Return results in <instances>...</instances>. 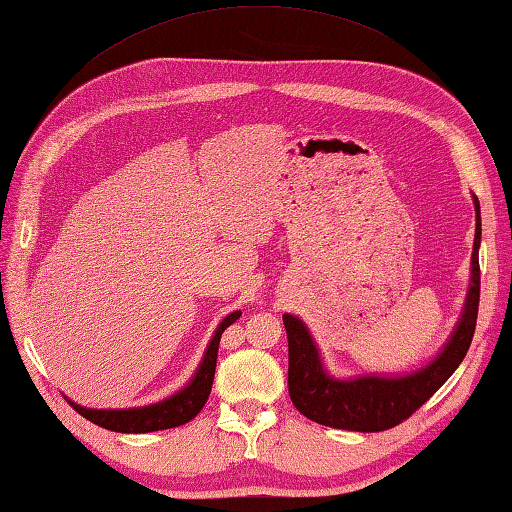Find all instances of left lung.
Wrapping results in <instances>:
<instances>
[{"mask_svg": "<svg viewBox=\"0 0 512 512\" xmlns=\"http://www.w3.org/2000/svg\"><path fill=\"white\" fill-rule=\"evenodd\" d=\"M475 202V240L471 257V288L467 294L465 312L454 336L438 358L406 377H358L349 382L331 379L320 364L316 344L296 316L283 314L285 334H288V390L294 408L303 417L336 430L353 432H384L410 419L434 392L441 388L458 364L465 360L473 340L475 320L480 305V261L478 248L482 237L480 202Z\"/></svg>", "mask_w": 512, "mask_h": 512, "instance_id": "1", "label": "left lung"}]
</instances>
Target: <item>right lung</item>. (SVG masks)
Wrapping results in <instances>:
<instances>
[{
    "label": "right lung",
    "mask_w": 512,
    "mask_h": 512,
    "mask_svg": "<svg viewBox=\"0 0 512 512\" xmlns=\"http://www.w3.org/2000/svg\"><path fill=\"white\" fill-rule=\"evenodd\" d=\"M240 316H242L240 312H233L222 320L220 327L216 329V336H213V340L209 342L205 358H202V364L196 371L194 379L181 392H176L174 397L154 403V406L133 408V410H89L69 401L71 408H74L80 417H85L87 421L104 427V430L122 432V434H146V432H159V430H170V427L185 425L187 421H192L202 410V406L207 403L211 384H213V375H216L220 336L222 331L231 323H235Z\"/></svg>",
    "instance_id": "right-lung-1"
}]
</instances>
